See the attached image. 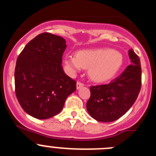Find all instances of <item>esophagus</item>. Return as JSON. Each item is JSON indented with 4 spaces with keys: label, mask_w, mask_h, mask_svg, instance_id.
<instances>
[{
    "label": "esophagus",
    "mask_w": 156,
    "mask_h": 156,
    "mask_svg": "<svg viewBox=\"0 0 156 156\" xmlns=\"http://www.w3.org/2000/svg\"><path fill=\"white\" fill-rule=\"evenodd\" d=\"M84 86V84L82 82H80V81H78V82L76 83V88L77 89H80V87H82Z\"/></svg>",
    "instance_id": "34e87169"
}]
</instances>
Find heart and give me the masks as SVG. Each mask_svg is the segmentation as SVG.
Returning a JSON list of instances; mask_svg holds the SVG:
<instances>
[{
  "mask_svg": "<svg viewBox=\"0 0 156 156\" xmlns=\"http://www.w3.org/2000/svg\"><path fill=\"white\" fill-rule=\"evenodd\" d=\"M66 69L75 74L83 67L89 68V76L93 80L103 82L111 79L122 64L119 52L109 48L80 51L76 55H66L64 60Z\"/></svg>",
  "mask_w": 156,
  "mask_h": 156,
  "instance_id": "b5f03b06",
  "label": "heart"
}]
</instances>
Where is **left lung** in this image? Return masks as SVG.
I'll use <instances>...</instances> for the list:
<instances>
[{"label": "left lung", "mask_w": 156, "mask_h": 156, "mask_svg": "<svg viewBox=\"0 0 156 156\" xmlns=\"http://www.w3.org/2000/svg\"><path fill=\"white\" fill-rule=\"evenodd\" d=\"M131 64L108 83L91 86L87 109L99 122H112L131 108L141 87L140 58L133 49L129 51Z\"/></svg>", "instance_id": "left-lung-1"}]
</instances>
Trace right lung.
I'll return each mask as SVG.
<instances>
[{
    "instance_id": "right-lung-1",
    "label": "right lung",
    "mask_w": 156,
    "mask_h": 156,
    "mask_svg": "<svg viewBox=\"0 0 156 156\" xmlns=\"http://www.w3.org/2000/svg\"><path fill=\"white\" fill-rule=\"evenodd\" d=\"M66 41L50 33L37 35L19 54L15 69V88L27 113L49 119L62 109L66 99L76 89V81L62 66Z\"/></svg>"
}]
</instances>
